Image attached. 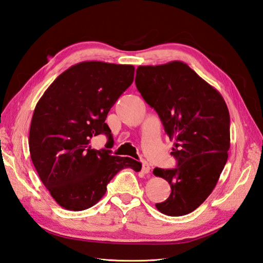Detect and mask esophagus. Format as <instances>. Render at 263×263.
<instances>
[{
	"label": "esophagus",
	"mask_w": 263,
	"mask_h": 263,
	"mask_svg": "<svg viewBox=\"0 0 263 263\" xmlns=\"http://www.w3.org/2000/svg\"><path fill=\"white\" fill-rule=\"evenodd\" d=\"M142 172L144 173H149L150 172V165L147 161H142Z\"/></svg>",
	"instance_id": "34e87169"
}]
</instances>
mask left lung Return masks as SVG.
<instances>
[{
    "label": "left lung",
    "instance_id": "1",
    "mask_svg": "<svg viewBox=\"0 0 263 263\" xmlns=\"http://www.w3.org/2000/svg\"><path fill=\"white\" fill-rule=\"evenodd\" d=\"M135 83L165 134L176 140L171 153L176 168L154 170L171 186L170 196L156 208L168 216L186 215L209 197L227 162V105L216 89L181 61L139 66Z\"/></svg>",
    "mask_w": 263,
    "mask_h": 263
}]
</instances>
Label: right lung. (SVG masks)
Segmentation results:
<instances>
[{
  "instance_id": "add662e5",
  "label": "right lung",
  "mask_w": 263,
  "mask_h": 263,
  "mask_svg": "<svg viewBox=\"0 0 263 263\" xmlns=\"http://www.w3.org/2000/svg\"><path fill=\"white\" fill-rule=\"evenodd\" d=\"M135 68L84 61L62 72L35 107L29 130L31 161L44 185L61 208L83 211L97 204L118 171L141 170L128 157L95 150L91 138H113L105 119L109 109L134 81Z\"/></svg>"
}]
</instances>
